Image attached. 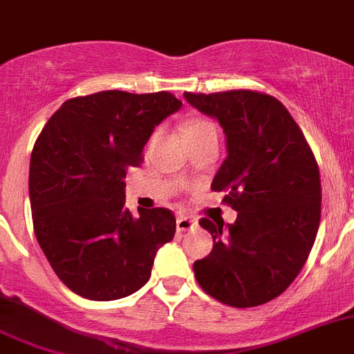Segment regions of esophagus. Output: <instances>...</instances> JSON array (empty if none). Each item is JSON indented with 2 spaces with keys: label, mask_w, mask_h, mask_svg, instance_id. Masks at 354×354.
<instances>
[{
  "label": "esophagus",
  "mask_w": 354,
  "mask_h": 354,
  "mask_svg": "<svg viewBox=\"0 0 354 354\" xmlns=\"http://www.w3.org/2000/svg\"><path fill=\"white\" fill-rule=\"evenodd\" d=\"M197 223L194 222V220H190V218H187V216H180L176 220V229H178V232H188V230H192L194 227H196Z\"/></svg>",
  "instance_id": "obj_1"
}]
</instances>
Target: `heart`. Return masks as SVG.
<instances>
[{
  "label": "heart",
  "instance_id": "heart-1",
  "mask_svg": "<svg viewBox=\"0 0 354 354\" xmlns=\"http://www.w3.org/2000/svg\"><path fill=\"white\" fill-rule=\"evenodd\" d=\"M209 129H214V125L211 122L203 120V118H192V120H188L187 124L183 125V136L187 134H197V132L203 131H209Z\"/></svg>",
  "mask_w": 354,
  "mask_h": 354
}]
</instances>
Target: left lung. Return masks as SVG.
Segmentation results:
<instances>
[{
    "mask_svg": "<svg viewBox=\"0 0 354 354\" xmlns=\"http://www.w3.org/2000/svg\"><path fill=\"white\" fill-rule=\"evenodd\" d=\"M216 118L227 158L211 188L237 211L234 223L201 218L213 250L194 262L201 288L218 302L255 307L281 295L311 253L322 218V181L311 147L283 102L257 91L185 92Z\"/></svg>",
    "mask_w": 354,
    "mask_h": 354,
    "instance_id": "8db88e82",
    "label": "left lung"
}]
</instances>
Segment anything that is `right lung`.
<instances>
[{
    "label": "right lung",
    "mask_w": 354,
    "mask_h": 354,
    "mask_svg": "<svg viewBox=\"0 0 354 354\" xmlns=\"http://www.w3.org/2000/svg\"><path fill=\"white\" fill-rule=\"evenodd\" d=\"M181 108L169 92L102 91L62 102L39 132L29 166L39 248L71 292L117 300L150 279L176 232L166 207H125V174L143 162L155 125Z\"/></svg>",
    "instance_id": "1"
}]
</instances>
